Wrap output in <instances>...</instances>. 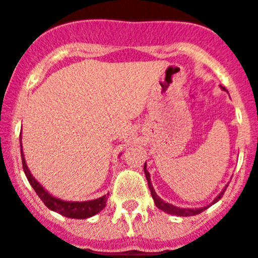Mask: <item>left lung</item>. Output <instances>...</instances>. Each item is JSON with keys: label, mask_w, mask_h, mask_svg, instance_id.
I'll list each match as a JSON object with an SVG mask.
<instances>
[{"label": "left lung", "mask_w": 258, "mask_h": 258, "mask_svg": "<svg viewBox=\"0 0 258 258\" xmlns=\"http://www.w3.org/2000/svg\"><path fill=\"white\" fill-rule=\"evenodd\" d=\"M223 89H224V88H223ZM224 90H225V89H224ZM144 172H145V177H146V179H148L149 188H150L151 196H153L154 202H155L156 208L160 209V210H163V211H164V213L170 214V215H177V216H192V215H197V214L202 213V211H205L206 209L210 208L211 205H214V204H215V202H218L219 200H220L221 197H223L224 192H225V189H227V187H228V184H227V186H225V187H224L223 191H221L220 194H219V196H216V197H215V200H214V201L211 202L210 205L204 206V208H200V209H184V208H177V206H173V205H170V204H168V202L163 201V200L160 199V197H159L158 195H156L155 189H154L153 184H151L150 174H149V172H148V170H146V163H145V165H144Z\"/></svg>", "instance_id": "1"}]
</instances>
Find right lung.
Returning <instances> with one entry per match:
<instances>
[{"label":"right lung","mask_w":258,"mask_h":258,"mask_svg":"<svg viewBox=\"0 0 258 258\" xmlns=\"http://www.w3.org/2000/svg\"><path fill=\"white\" fill-rule=\"evenodd\" d=\"M20 148L21 146V135H20ZM21 150V160H23V168L24 173H25L26 178H28L29 183L31 184V187L34 188V191L37 192L38 196L40 197L44 205L47 206L49 210L56 211V213L61 214V215L66 216V218L71 219H88L90 216L96 215L98 213L103 210L105 208V204H107V196H102L99 199L90 200V201H63L61 199H57V197L52 196V195L48 194L44 188L42 187V184L33 177V174L29 170L28 165L25 163V158H24L23 149Z\"/></svg>","instance_id":"add662e5"}]
</instances>
